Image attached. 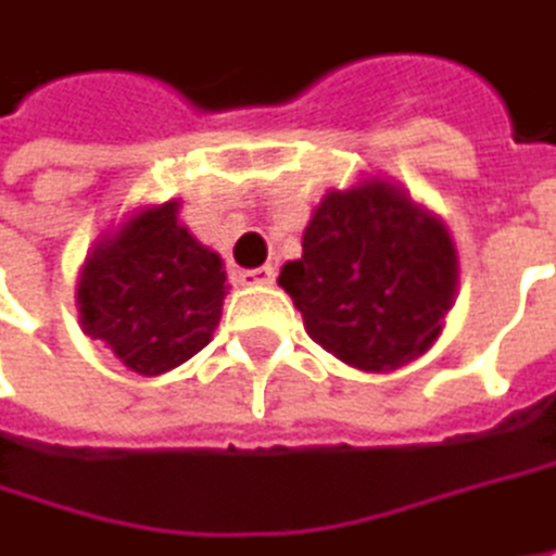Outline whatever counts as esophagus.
I'll use <instances>...</instances> for the list:
<instances>
[{"mask_svg": "<svg viewBox=\"0 0 556 556\" xmlns=\"http://www.w3.org/2000/svg\"><path fill=\"white\" fill-rule=\"evenodd\" d=\"M277 279V267L264 264V267H254V270H241V282L248 286H270Z\"/></svg>", "mask_w": 556, "mask_h": 556, "instance_id": "esophagus-1", "label": "esophagus"}]
</instances>
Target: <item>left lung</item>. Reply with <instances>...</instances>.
<instances>
[{"label": "left lung", "mask_w": 556, "mask_h": 556, "mask_svg": "<svg viewBox=\"0 0 556 556\" xmlns=\"http://www.w3.org/2000/svg\"><path fill=\"white\" fill-rule=\"evenodd\" d=\"M279 286L305 330L346 366L391 372L424 356L458 289L445 226L388 180L330 190Z\"/></svg>", "instance_id": "obj_1"}]
</instances>
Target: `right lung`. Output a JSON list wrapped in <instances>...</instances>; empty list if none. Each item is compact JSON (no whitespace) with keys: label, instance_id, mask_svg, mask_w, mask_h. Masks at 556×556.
I'll return each mask as SVG.
<instances>
[{"label":"right lung","instance_id":"1","mask_svg":"<svg viewBox=\"0 0 556 556\" xmlns=\"http://www.w3.org/2000/svg\"><path fill=\"white\" fill-rule=\"evenodd\" d=\"M177 200L139 210L85 257L78 315L91 340L139 376L200 353L223 318V257L177 223Z\"/></svg>","mask_w":556,"mask_h":556}]
</instances>
